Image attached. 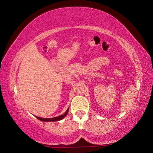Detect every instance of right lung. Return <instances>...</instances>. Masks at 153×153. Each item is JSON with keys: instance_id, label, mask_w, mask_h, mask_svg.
I'll return each instance as SVG.
<instances>
[{"instance_id": "1", "label": "right lung", "mask_w": 153, "mask_h": 153, "mask_svg": "<svg viewBox=\"0 0 153 153\" xmlns=\"http://www.w3.org/2000/svg\"><path fill=\"white\" fill-rule=\"evenodd\" d=\"M68 111H69V108L67 109L66 112H65L64 114L60 115L59 116L54 117V118H39V117H37V116H35V117H36L37 119L43 122H56V121H60V120H62L64 117L68 114Z\"/></svg>"}]
</instances>
